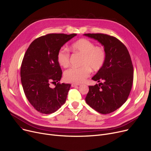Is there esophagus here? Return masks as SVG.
Wrapping results in <instances>:
<instances>
[{
    "label": "esophagus",
    "instance_id": "obj_1",
    "mask_svg": "<svg viewBox=\"0 0 151 151\" xmlns=\"http://www.w3.org/2000/svg\"><path fill=\"white\" fill-rule=\"evenodd\" d=\"M80 86V84H75V83L71 84V86H72V87H76V86Z\"/></svg>",
    "mask_w": 151,
    "mask_h": 151
}]
</instances>
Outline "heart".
<instances>
[{
	"mask_svg": "<svg viewBox=\"0 0 151 151\" xmlns=\"http://www.w3.org/2000/svg\"><path fill=\"white\" fill-rule=\"evenodd\" d=\"M71 50L75 53L83 55L80 67H72L64 73V80L67 82L81 83L85 81L91 72L100 70L106 60V52L101 47L96 46L91 41L87 39H81L74 43ZM59 64L64 68L70 63V54L67 50L62 49L57 55Z\"/></svg>",
	"mask_w": 151,
	"mask_h": 151,
	"instance_id": "heart-1",
	"label": "heart"
}]
</instances>
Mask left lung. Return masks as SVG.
Instances as JSON below:
<instances>
[{
    "label": "left lung",
    "instance_id": "obj_1",
    "mask_svg": "<svg viewBox=\"0 0 151 151\" xmlns=\"http://www.w3.org/2000/svg\"><path fill=\"white\" fill-rule=\"evenodd\" d=\"M104 46L106 60L92 80L104 83L89 86L85 99L91 108L101 114L119 108L127 100L133 80V67L129 51L116 37L104 34H86Z\"/></svg>",
    "mask_w": 151,
    "mask_h": 151
}]
</instances>
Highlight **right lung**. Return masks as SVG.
Listing matches in <instances>:
<instances>
[{
    "instance_id": "right-lung-1",
    "label": "right lung",
    "mask_w": 151,
    "mask_h": 151,
    "mask_svg": "<svg viewBox=\"0 0 151 151\" xmlns=\"http://www.w3.org/2000/svg\"><path fill=\"white\" fill-rule=\"evenodd\" d=\"M76 35L42 36L31 43L25 53L21 67V84L30 104L40 113H53L65 104L71 84H56L62 74L57 55L61 47ZM54 82L56 87L51 88L49 84Z\"/></svg>"
}]
</instances>
